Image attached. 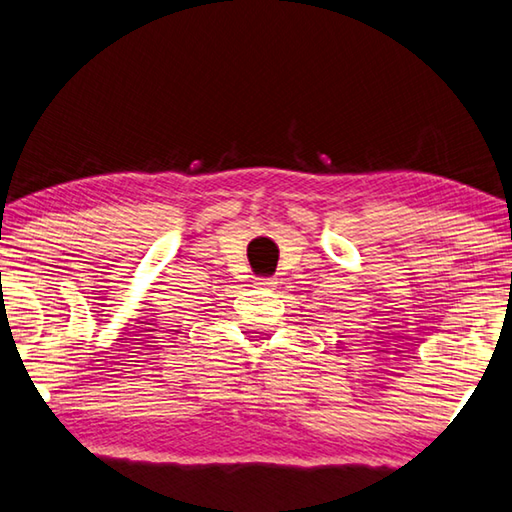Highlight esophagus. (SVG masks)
<instances>
[{
  "label": "esophagus",
  "instance_id": "esophagus-1",
  "mask_svg": "<svg viewBox=\"0 0 512 512\" xmlns=\"http://www.w3.org/2000/svg\"><path fill=\"white\" fill-rule=\"evenodd\" d=\"M254 287L274 289L276 287V278H254Z\"/></svg>",
  "mask_w": 512,
  "mask_h": 512
}]
</instances>
